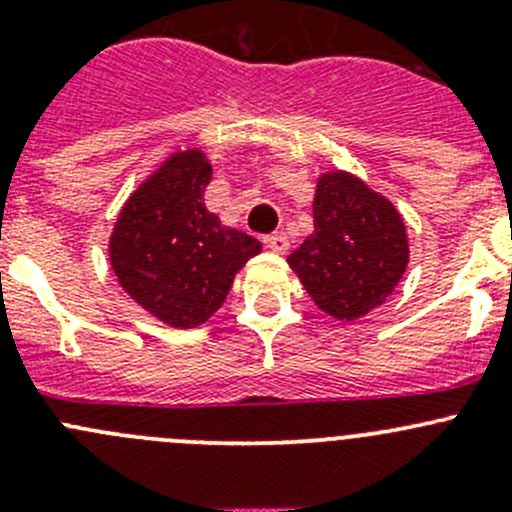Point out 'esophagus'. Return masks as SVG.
Wrapping results in <instances>:
<instances>
[{
  "mask_svg": "<svg viewBox=\"0 0 512 512\" xmlns=\"http://www.w3.org/2000/svg\"><path fill=\"white\" fill-rule=\"evenodd\" d=\"M265 245L270 247L272 252H277V255H285V252L289 250V240H287V235H282V232H272V235H267Z\"/></svg>",
  "mask_w": 512,
  "mask_h": 512,
  "instance_id": "obj_1",
  "label": "esophagus"
}]
</instances>
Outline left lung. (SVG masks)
I'll use <instances>...</instances> for the list:
<instances>
[{"label":"left lung","instance_id":"1","mask_svg":"<svg viewBox=\"0 0 512 512\" xmlns=\"http://www.w3.org/2000/svg\"><path fill=\"white\" fill-rule=\"evenodd\" d=\"M314 232L287 257L329 317L354 322L391 297L409 265L399 210L347 170H327L314 190Z\"/></svg>","mask_w":512,"mask_h":512}]
</instances>
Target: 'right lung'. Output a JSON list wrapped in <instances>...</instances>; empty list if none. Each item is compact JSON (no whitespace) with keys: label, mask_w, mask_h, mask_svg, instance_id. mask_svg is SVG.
<instances>
[{"label":"right lung","mask_w":512,"mask_h":512,"mask_svg":"<svg viewBox=\"0 0 512 512\" xmlns=\"http://www.w3.org/2000/svg\"><path fill=\"white\" fill-rule=\"evenodd\" d=\"M213 165L198 148L170 153L131 193L108 240L118 285L148 314L193 329L223 307L262 245L205 208Z\"/></svg>","instance_id":"1"}]
</instances>
